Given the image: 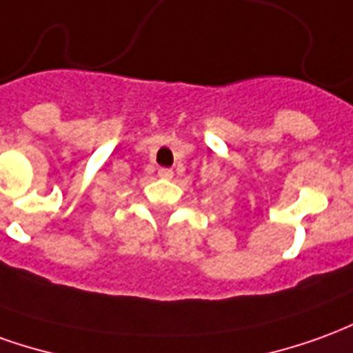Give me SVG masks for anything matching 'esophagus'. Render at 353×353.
I'll use <instances>...</instances> for the list:
<instances>
[{
  "label": "esophagus",
  "mask_w": 353,
  "mask_h": 353,
  "mask_svg": "<svg viewBox=\"0 0 353 353\" xmlns=\"http://www.w3.org/2000/svg\"><path fill=\"white\" fill-rule=\"evenodd\" d=\"M159 176H160V177H164V179H170V177L174 176V170H170V168H160V170H159Z\"/></svg>",
  "instance_id": "1"
}]
</instances>
